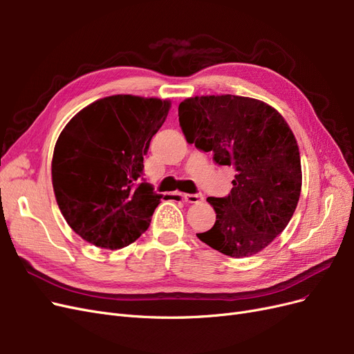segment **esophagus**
Instances as JSON below:
<instances>
[{
	"label": "esophagus",
	"instance_id": "1",
	"mask_svg": "<svg viewBox=\"0 0 354 354\" xmlns=\"http://www.w3.org/2000/svg\"><path fill=\"white\" fill-rule=\"evenodd\" d=\"M183 199L187 202V203H199L203 201V196L202 195H190V194H185L183 195Z\"/></svg>",
	"mask_w": 354,
	"mask_h": 354
}]
</instances>
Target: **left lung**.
<instances>
[{
	"label": "left lung",
	"instance_id": "8db88e82",
	"mask_svg": "<svg viewBox=\"0 0 354 354\" xmlns=\"http://www.w3.org/2000/svg\"><path fill=\"white\" fill-rule=\"evenodd\" d=\"M178 121L189 143L236 169L230 195L207 199L217 220L196 236L233 259L259 254L285 230L301 194L292 130L270 104L232 94L183 100Z\"/></svg>",
	"mask_w": 354,
	"mask_h": 354
}]
</instances>
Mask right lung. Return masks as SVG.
<instances>
[{"instance_id":"add662e5","label":"right lung","mask_w":354,"mask_h":354,"mask_svg":"<svg viewBox=\"0 0 354 354\" xmlns=\"http://www.w3.org/2000/svg\"><path fill=\"white\" fill-rule=\"evenodd\" d=\"M169 108V100L115 94L85 106L62 130L51 160L53 190L84 241L121 250L147 230L160 195L142 181L143 155Z\"/></svg>"}]
</instances>
